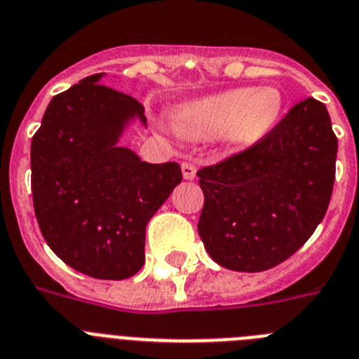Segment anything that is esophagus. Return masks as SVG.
Listing matches in <instances>:
<instances>
[{
    "label": "esophagus",
    "instance_id": "34e87169",
    "mask_svg": "<svg viewBox=\"0 0 359 359\" xmlns=\"http://www.w3.org/2000/svg\"><path fill=\"white\" fill-rule=\"evenodd\" d=\"M182 177L184 180H193L197 177V168L193 166L191 162H182Z\"/></svg>",
    "mask_w": 359,
    "mask_h": 359
}]
</instances>
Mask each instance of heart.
I'll return each mask as SVG.
<instances>
[{"instance_id": "heart-1", "label": "heart", "mask_w": 359, "mask_h": 359, "mask_svg": "<svg viewBox=\"0 0 359 359\" xmlns=\"http://www.w3.org/2000/svg\"><path fill=\"white\" fill-rule=\"evenodd\" d=\"M282 108V93L273 86H240L182 102L171 119L177 133L186 139L204 141L220 135L226 148L245 151L267 139Z\"/></svg>"}]
</instances>
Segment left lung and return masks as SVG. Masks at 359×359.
<instances>
[{"label": "left lung", "mask_w": 359, "mask_h": 359, "mask_svg": "<svg viewBox=\"0 0 359 359\" xmlns=\"http://www.w3.org/2000/svg\"><path fill=\"white\" fill-rule=\"evenodd\" d=\"M336 154L329 111L309 97L258 146L198 171V235L210 257L226 269L260 273L294 255L325 217Z\"/></svg>", "instance_id": "obj_1"}]
</instances>
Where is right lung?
Wrapping results in <instances>:
<instances>
[{"instance_id": "right-lung-1", "label": "right lung", "mask_w": 359, "mask_h": 359, "mask_svg": "<svg viewBox=\"0 0 359 359\" xmlns=\"http://www.w3.org/2000/svg\"><path fill=\"white\" fill-rule=\"evenodd\" d=\"M93 74L55 95L32 137L37 224L72 269L99 280L130 278L144 264L146 226L177 184V162L149 164L121 137L146 124L135 99Z\"/></svg>"}]
</instances>
